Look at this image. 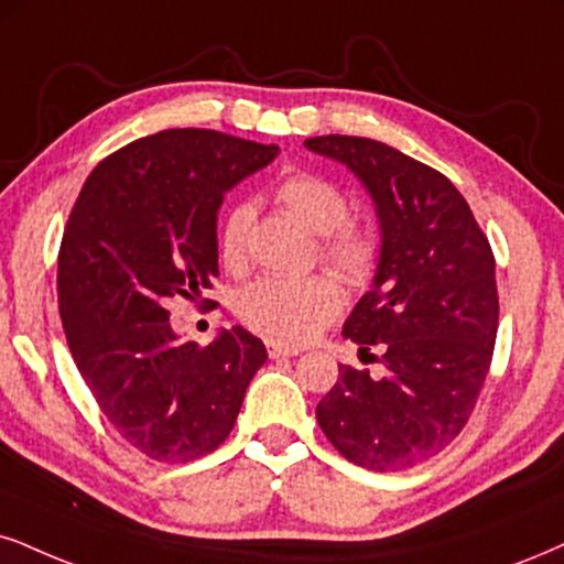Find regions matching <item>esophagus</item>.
I'll return each mask as SVG.
<instances>
[{
	"instance_id": "obj_1",
	"label": "esophagus",
	"mask_w": 564,
	"mask_h": 564,
	"mask_svg": "<svg viewBox=\"0 0 564 564\" xmlns=\"http://www.w3.org/2000/svg\"><path fill=\"white\" fill-rule=\"evenodd\" d=\"M267 352H269V358H295L297 356L295 347H284V345H276V343L267 345Z\"/></svg>"
}]
</instances>
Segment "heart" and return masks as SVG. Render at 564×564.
Returning a JSON list of instances; mask_svg holds the SVG:
<instances>
[{"label": "heart", "mask_w": 564, "mask_h": 564, "mask_svg": "<svg viewBox=\"0 0 564 564\" xmlns=\"http://www.w3.org/2000/svg\"><path fill=\"white\" fill-rule=\"evenodd\" d=\"M276 204L288 208L311 232L322 235L318 256L339 280L360 288L371 282L379 267L381 242L371 227L350 221V198L316 172H297L284 177L274 193ZM253 208L232 206L219 227V261L229 271L248 263V235ZM343 308V293L326 274L311 276H259L235 297V314L256 335L280 345L311 343Z\"/></svg>", "instance_id": "heart-1"}]
</instances>
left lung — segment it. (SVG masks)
Here are the masks:
<instances>
[{
  "label": "left lung",
  "mask_w": 564,
  "mask_h": 564,
  "mask_svg": "<svg viewBox=\"0 0 564 564\" xmlns=\"http://www.w3.org/2000/svg\"><path fill=\"white\" fill-rule=\"evenodd\" d=\"M305 145L350 166L381 221L377 280L343 329L381 373L339 366L316 405L318 426L360 468L408 470L460 434L481 394L499 324L495 253L468 200L434 166L371 138Z\"/></svg>",
  "instance_id": "left-lung-1"
}]
</instances>
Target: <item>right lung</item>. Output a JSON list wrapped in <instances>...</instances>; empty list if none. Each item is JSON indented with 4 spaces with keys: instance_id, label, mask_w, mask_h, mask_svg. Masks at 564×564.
<instances>
[{
    "instance_id": "right-lung-1",
    "label": "right lung",
    "mask_w": 564,
    "mask_h": 564,
    "mask_svg": "<svg viewBox=\"0 0 564 564\" xmlns=\"http://www.w3.org/2000/svg\"><path fill=\"white\" fill-rule=\"evenodd\" d=\"M276 151L217 130H162L99 162L69 212L57 261L69 352L104 419L149 460L217 449L267 364L242 326L212 345L180 343L166 305L212 290L221 198Z\"/></svg>"
}]
</instances>
